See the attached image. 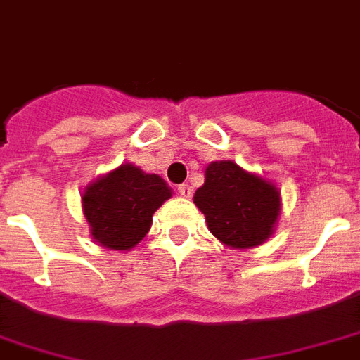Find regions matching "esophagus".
<instances>
[{"label":"esophagus","instance_id":"34e87169","mask_svg":"<svg viewBox=\"0 0 360 360\" xmlns=\"http://www.w3.org/2000/svg\"><path fill=\"white\" fill-rule=\"evenodd\" d=\"M177 192H179V196H183V198H191L192 186L191 185H179L177 186Z\"/></svg>","mask_w":360,"mask_h":360}]
</instances>
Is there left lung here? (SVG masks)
<instances>
[{
  "label": "left lung",
  "instance_id": "obj_1",
  "mask_svg": "<svg viewBox=\"0 0 360 360\" xmlns=\"http://www.w3.org/2000/svg\"><path fill=\"white\" fill-rule=\"evenodd\" d=\"M204 175L194 204L217 240L232 249H253L270 240L281 213L278 186L232 160L211 162Z\"/></svg>",
  "mask_w": 360,
  "mask_h": 360
}]
</instances>
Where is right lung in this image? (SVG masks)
<instances>
[{
	"label": "right lung",
	"mask_w": 360,
	"mask_h": 360,
	"mask_svg": "<svg viewBox=\"0 0 360 360\" xmlns=\"http://www.w3.org/2000/svg\"><path fill=\"white\" fill-rule=\"evenodd\" d=\"M172 194L160 175L145 174L130 162L100 175L81 196L92 240L105 249L130 251L147 236L155 211Z\"/></svg>",
	"instance_id": "add662e5"
}]
</instances>
